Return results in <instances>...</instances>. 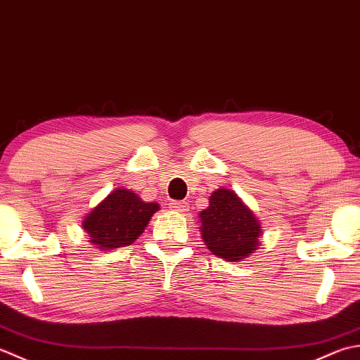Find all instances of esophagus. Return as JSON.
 <instances>
[{
	"label": "esophagus",
	"instance_id": "34e87169",
	"mask_svg": "<svg viewBox=\"0 0 360 360\" xmlns=\"http://www.w3.org/2000/svg\"><path fill=\"white\" fill-rule=\"evenodd\" d=\"M171 210L175 212H186L189 210V205L186 202H172L171 203Z\"/></svg>",
	"mask_w": 360,
	"mask_h": 360
}]
</instances>
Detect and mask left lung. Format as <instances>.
Instances as JSON below:
<instances>
[{
    "mask_svg": "<svg viewBox=\"0 0 360 360\" xmlns=\"http://www.w3.org/2000/svg\"><path fill=\"white\" fill-rule=\"evenodd\" d=\"M200 234L208 250L229 262L248 258L259 245L261 224L240 197L229 188L210 195V205L200 211Z\"/></svg>",
    "mask_w": 360,
    "mask_h": 360,
    "instance_id": "obj_1",
    "label": "left lung"
}]
</instances>
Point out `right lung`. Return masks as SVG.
I'll list each match as a JSON object with an SVG mask.
<instances>
[{"mask_svg": "<svg viewBox=\"0 0 360 360\" xmlns=\"http://www.w3.org/2000/svg\"><path fill=\"white\" fill-rule=\"evenodd\" d=\"M158 210L157 202H144L134 191L116 188L88 212L82 229L101 252L115 250L134 244Z\"/></svg>", "mask_w": 360, "mask_h": 360, "instance_id": "obj_1", "label": "right lung"}]
</instances>
